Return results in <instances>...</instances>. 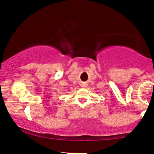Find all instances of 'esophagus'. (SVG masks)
I'll return each mask as SVG.
<instances>
[{
    "label": "esophagus",
    "mask_w": 154,
    "mask_h": 154,
    "mask_svg": "<svg viewBox=\"0 0 154 154\" xmlns=\"http://www.w3.org/2000/svg\"><path fill=\"white\" fill-rule=\"evenodd\" d=\"M81 87H86V84L85 83H82L81 84Z\"/></svg>",
    "instance_id": "esophagus-1"
}]
</instances>
